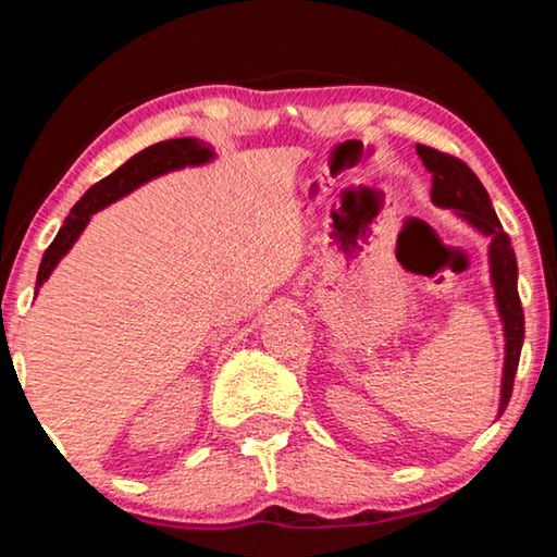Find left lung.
<instances>
[{
  "label": "left lung",
  "instance_id": "obj_1",
  "mask_svg": "<svg viewBox=\"0 0 557 557\" xmlns=\"http://www.w3.org/2000/svg\"><path fill=\"white\" fill-rule=\"evenodd\" d=\"M418 154L432 174V203L440 209L455 211L457 219L465 221L469 228L488 238V275H492L494 305L504 326V371H502V398H498V414L506 410L511 400L513 379L523 346V309L518 299V265L511 238L504 233L502 221L488 199L486 188L479 182L471 169L459 159L442 154L437 149L418 145Z\"/></svg>",
  "mask_w": 557,
  "mask_h": 557
}]
</instances>
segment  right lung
Returning a JSON list of instances; mask_svg holds the SVG:
<instances>
[{
    "instance_id": "obj_1",
    "label": "right lung",
    "mask_w": 557,
    "mask_h": 557,
    "mask_svg": "<svg viewBox=\"0 0 557 557\" xmlns=\"http://www.w3.org/2000/svg\"><path fill=\"white\" fill-rule=\"evenodd\" d=\"M215 159L213 149L201 143L196 137H178V139H166V143H159L143 149L135 157H129L125 164L115 169L110 176L102 178L96 186H90L83 199L73 206L71 215L63 221L59 235H55L49 250L44 252L39 275H36V295H39V287L46 280L51 277L55 265L63 260L65 252H69L75 240L81 238V233L86 231L90 223L92 213L106 209V206L120 201L122 196H127L147 182H152L157 176H164L169 172H178L184 166H203Z\"/></svg>"
}]
</instances>
